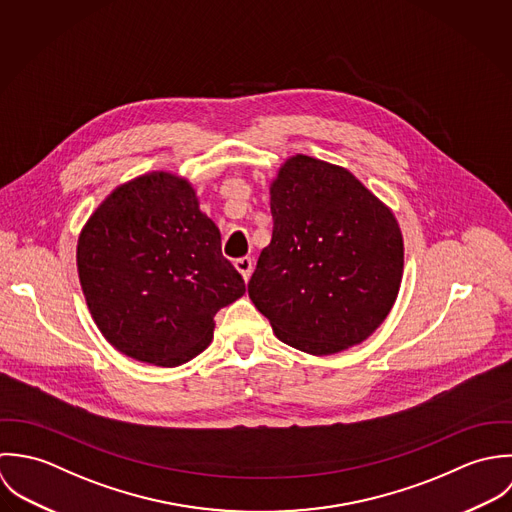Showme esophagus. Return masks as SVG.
I'll return each instance as SVG.
<instances>
[{"instance_id": "esophagus-1", "label": "esophagus", "mask_w": 512, "mask_h": 512, "mask_svg": "<svg viewBox=\"0 0 512 512\" xmlns=\"http://www.w3.org/2000/svg\"><path fill=\"white\" fill-rule=\"evenodd\" d=\"M235 269L241 273V277H243L245 281H249L251 271H253V261H251V257H241V259H237V261H235Z\"/></svg>"}]
</instances>
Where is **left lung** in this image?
Listing matches in <instances>:
<instances>
[{"mask_svg":"<svg viewBox=\"0 0 512 512\" xmlns=\"http://www.w3.org/2000/svg\"><path fill=\"white\" fill-rule=\"evenodd\" d=\"M273 237L247 285L285 344L314 356L366 340L394 307L404 241L348 170L293 156L271 186Z\"/></svg>","mask_w":512,"mask_h":512,"instance_id":"8db88e82","label":"left lung"}]
</instances>
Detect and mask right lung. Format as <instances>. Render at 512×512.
Wrapping results in <instances>:
<instances>
[{
  "label": "right lung",
  "mask_w": 512,
  "mask_h": 512,
  "mask_svg": "<svg viewBox=\"0 0 512 512\" xmlns=\"http://www.w3.org/2000/svg\"><path fill=\"white\" fill-rule=\"evenodd\" d=\"M77 267L104 338L166 368L204 352L215 312L245 293L196 192L166 172L116 188L97 207L81 231Z\"/></svg>",
  "instance_id": "1"
}]
</instances>
